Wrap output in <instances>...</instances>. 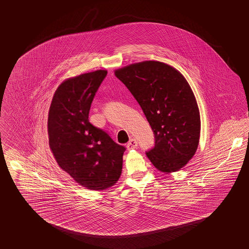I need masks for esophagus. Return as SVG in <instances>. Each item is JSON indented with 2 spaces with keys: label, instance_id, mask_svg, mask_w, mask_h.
<instances>
[{
  "label": "esophagus",
  "instance_id": "1",
  "mask_svg": "<svg viewBox=\"0 0 249 249\" xmlns=\"http://www.w3.org/2000/svg\"><path fill=\"white\" fill-rule=\"evenodd\" d=\"M138 147V142L135 139H131L128 143H127V148L128 150H132V149H136Z\"/></svg>",
  "mask_w": 249,
  "mask_h": 249
}]
</instances>
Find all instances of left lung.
<instances>
[{
  "label": "left lung",
  "mask_w": 249,
  "mask_h": 249,
  "mask_svg": "<svg viewBox=\"0 0 249 249\" xmlns=\"http://www.w3.org/2000/svg\"><path fill=\"white\" fill-rule=\"evenodd\" d=\"M141 106L154 134L147 157L159 171L180 170L195 155L201 121L195 95L179 71L158 61H145L116 70Z\"/></svg>",
  "instance_id": "obj_1"
}]
</instances>
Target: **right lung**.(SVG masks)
<instances>
[{
	"label": "right lung",
	"mask_w": 249,
	"mask_h": 249,
	"mask_svg": "<svg viewBox=\"0 0 249 249\" xmlns=\"http://www.w3.org/2000/svg\"><path fill=\"white\" fill-rule=\"evenodd\" d=\"M107 74L97 70L64 81L53 95L48 114L49 145L57 163L90 190L116 183L126 151L89 120L92 101Z\"/></svg>",
	"instance_id": "obj_1"
}]
</instances>
